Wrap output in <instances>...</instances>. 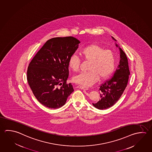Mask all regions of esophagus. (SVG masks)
Wrapping results in <instances>:
<instances>
[{
  "label": "esophagus",
  "instance_id": "esophagus-1",
  "mask_svg": "<svg viewBox=\"0 0 152 152\" xmlns=\"http://www.w3.org/2000/svg\"><path fill=\"white\" fill-rule=\"evenodd\" d=\"M77 87L78 88L81 89H85V90H88V87H85V86H81V85H79V86H77Z\"/></svg>",
  "mask_w": 152,
  "mask_h": 152
}]
</instances>
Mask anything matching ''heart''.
Returning <instances> with one entry per match:
<instances>
[{
    "label": "heart",
    "mask_w": 152,
    "mask_h": 152,
    "mask_svg": "<svg viewBox=\"0 0 152 152\" xmlns=\"http://www.w3.org/2000/svg\"><path fill=\"white\" fill-rule=\"evenodd\" d=\"M80 55L84 61H91L89 71L83 72L73 77L75 83L83 86H90L97 81L99 77L104 79L109 77L115 67L116 56L110 50H105L98 44H92L80 51ZM80 59L76 55L70 56L68 63L74 72L79 69Z\"/></svg>",
    "instance_id": "b5f03b06"
}]
</instances>
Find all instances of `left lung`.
<instances>
[{
    "label": "left lung",
    "instance_id": "left-lung-1",
    "mask_svg": "<svg viewBox=\"0 0 152 152\" xmlns=\"http://www.w3.org/2000/svg\"><path fill=\"white\" fill-rule=\"evenodd\" d=\"M113 40L116 39L112 36ZM116 46L118 47L117 44ZM120 50V61L113 77L105 81L99 86L100 98L98 102L93 103L95 108L100 110L107 109L114 105L121 97L127 86L130 74L127 57L121 48Z\"/></svg>",
    "mask_w": 152,
    "mask_h": 152
}]
</instances>
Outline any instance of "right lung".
<instances>
[{
    "label": "right lung",
    "instance_id": "add662e5",
    "mask_svg": "<svg viewBox=\"0 0 152 152\" xmlns=\"http://www.w3.org/2000/svg\"><path fill=\"white\" fill-rule=\"evenodd\" d=\"M80 42L72 36L47 41L34 57L27 69L28 83L42 104L51 109L63 106L74 91L69 77L68 61Z\"/></svg>",
    "mask_w": 152,
    "mask_h": 152
}]
</instances>
